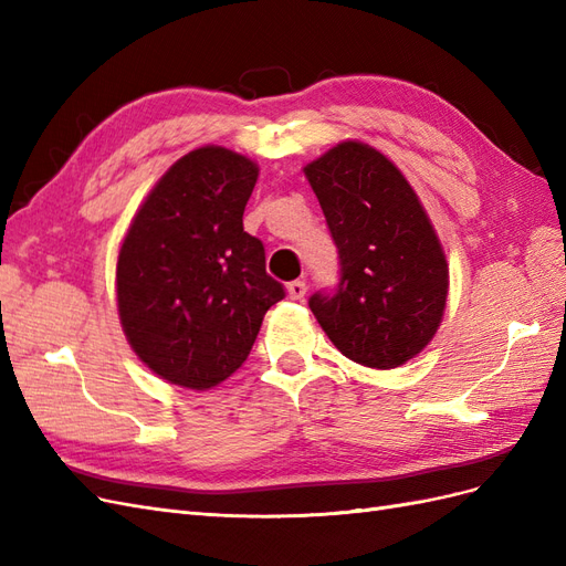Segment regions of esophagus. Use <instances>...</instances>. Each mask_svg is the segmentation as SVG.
I'll use <instances>...</instances> for the list:
<instances>
[{
  "instance_id": "esophagus-1",
  "label": "esophagus",
  "mask_w": 566,
  "mask_h": 566,
  "mask_svg": "<svg viewBox=\"0 0 566 566\" xmlns=\"http://www.w3.org/2000/svg\"><path fill=\"white\" fill-rule=\"evenodd\" d=\"M287 295H290V300H304V295H306V283H304V281L287 283Z\"/></svg>"
}]
</instances>
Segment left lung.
Returning a JSON list of instances; mask_svg holds the SVG:
<instances>
[{
	"label": "left lung",
	"instance_id": "1",
	"mask_svg": "<svg viewBox=\"0 0 566 566\" xmlns=\"http://www.w3.org/2000/svg\"><path fill=\"white\" fill-rule=\"evenodd\" d=\"M339 260L333 290L310 310L333 345L368 368H397L424 349L449 295L439 238L406 177L382 153L342 142L304 167Z\"/></svg>",
	"mask_w": 566,
	"mask_h": 566
}]
</instances>
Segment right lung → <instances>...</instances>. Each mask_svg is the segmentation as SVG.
Here are the masks:
<instances>
[{"instance_id": "right-lung-1", "label": "right lung", "mask_w": 566, "mask_h": 566, "mask_svg": "<svg viewBox=\"0 0 566 566\" xmlns=\"http://www.w3.org/2000/svg\"><path fill=\"white\" fill-rule=\"evenodd\" d=\"M256 165L219 146L167 169L117 256V312L136 356L163 380L210 389L248 358L285 287L243 231Z\"/></svg>"}]
</instances>
